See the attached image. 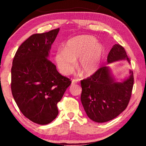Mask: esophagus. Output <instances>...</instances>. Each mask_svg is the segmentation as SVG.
Segmentation results:
<instances>
[{"mask_svg":"<svg viewBox=\"0 0 146 146\" xmlns=\"http://www.w3.org/2000/svg\"><path fill=\"white\" fill-rule=\"evenodd\" d=\"M77 82H78L77 80H75V79H73L72 81H71V84H75L77 83Z\"/></svg>","mask_w":146,"mask_h":146,"instance_id":"34e87169","label":"esophagus"}]
</instances>
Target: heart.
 <instances>
[{
	"label": "heart",
	"instance_id": "1",
	"mask_svg": "<svg viewBox=\"0 0 146 146\" xmlns=\"http://www.w3.org/2000/svg\"><path fill=\"white\" fill-rule=\"evenodd\" d=\"M104 51L102 44L93 36H76L67 41L62 51L56 53L55 60L60 72L68 75L73 71L78 59V69L84 75L89 76L98 70Z\"/></svg>",
	"mask_w": 146,
	"mask_h": 146
}]
</instances>
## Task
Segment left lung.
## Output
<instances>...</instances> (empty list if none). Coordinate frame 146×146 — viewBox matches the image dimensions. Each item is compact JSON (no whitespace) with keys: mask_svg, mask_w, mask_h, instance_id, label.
I'll return each instance as SVG.
<instances>
[{"mask_svg":"<svg viewBox=\"0 0 146 146\" xmlns=\"http://www.w3.org/2000/svg\"><path fill=\"white\" fill-rule=\"evenodd\" d=\"M129 58L124 48L115 44L108 56V62ZM134 78L132 71L122 82H116L108 66H102L90 77L81 80V102L88 117L94 122L111 120L127 108L133 90Z\"/></svg>","mask_w":146,"mask_h":146,"instance_id":"1","label":"left lung"}]
</instances>
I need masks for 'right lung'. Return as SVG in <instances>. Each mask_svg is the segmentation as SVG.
Returning <instances> with one entry per match:
<instances>
[{
  "label": "right lung",
  "mask_w": 146,
  "mask_h": 146,
  "mask_svg": "<svg viewBox=\"0 0 146 146\" xmlns=\"http://www.w3.org/2000/svg\"><path fill=\"white\" fill-rule=\"evenodd\" d=\"M59 29L32 35L17 49L12 64L14 100L26 118L40 125L56 117L57 103L71 83L48 59Z\"/></svg>",
  "instance_id": "add662e5"
}]
</instances>
